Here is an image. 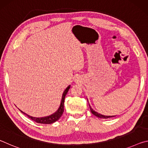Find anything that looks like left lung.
Returning <instances> with one entry per match:
<instances>
[{
  "label": "left lung",
  "mask_w": 148,
  "mask_h": 148,
  "mask_svg": "<svg viewBox=\"0 0 148 148\" xmlns=\"http://www.w3.org/2000/svg\"><path fill=\"white\" fill-rule=\"evenodd\" d=\"M89 107H90V110H91V113L94 115V116H97V117H99V118H102V119H108V118H109V117H114V116H104V115H102V114H99L98 112H95V110H93L92 109V108L90 106V105H89Z\"/></svg>",
  "instance_id": "1"
}]
</instances>
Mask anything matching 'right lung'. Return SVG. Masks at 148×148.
I'll return each mask as SVG.
<instances>
[{
	"label": "right lung",
	"mask_w": 148,
	"mask_h": 148,
	"mask_svg": "<svg viewBox=\"0 0 148 148\" xmlns=\"http://www.w3.org/2000/svg\"><path fill=\"white\" fill-rule=\"evenodd\" d=\"M71 88V86H69L66 87V89L64 90V91L63 92V94H62V99H61V104H60V106L58 108V110L55 112L54 114L50 115L49 116H46V117H32L31 116H29L27 114L25 113V112H22L21 110H20L21 112H22L23 114L26 115V116L29 117V118L31 119L32 120H33L34 121L38 123H43V124H51L57 121L60 117H61V116L63 114L64 112V99H65V96L67 92H68L69 89Z\"/></svg>",
	"instance_id": "add662e5"
}]
</instances>
